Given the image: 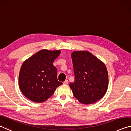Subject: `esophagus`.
I'll return each mask as SVG.
<instances>
[{
    "label": "esophagus",
    "instance_id": "obj_1",
    "mask_svg": "<svg viewBox=\"0 0 131 131\" xmlns=\"http://www.w3.org/2000/svg\"><path fill=\"white\" fill-rule=\"evenodd\" d=\"M68 83V80H66V81H64V82H63V84H64V85H67Z\"/></svg>",
    "mask_w": 131,
    "mask_h": 131
}]
</instances>
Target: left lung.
Listing matches in <instances>:
<instances>
[{
  "mask_svg": "<svg viewBox=\"0 0 131 131\" xmlns=\"http://www.w3.org/2000/svg\"><path fill=\"white\" fill-rule=\"evenodd\" d=\"M71 57L75 81L69 85L73 95L81 103H94L103 97L108 88L106 66L88 51H74Z\"/></svg>",
  "mask_w": 131,
  "mask_h": 131,
  "instance_id": "obj_1",
  "label": "left lung"
}]
</instances>
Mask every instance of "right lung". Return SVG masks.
<instances>
[{
	"instance_id": "right-lung-1",
	"label": "right lung",
	"mask_w": 131,
	"mask_h": 131,
	"mask_svg": "<svg viewBox=\"0 0 131 131\" xmlns=\"http://www.w3.org/2000/svg\"><path fill=\"white\" fill-rule=\"evenodd\" d=\"M60 53L59 50L43 49L24 61L19 74L18 85L23 95L30 100L45 102L63 84L57 80V70L53 64Z\"/></svg>"
}]
</instances>
